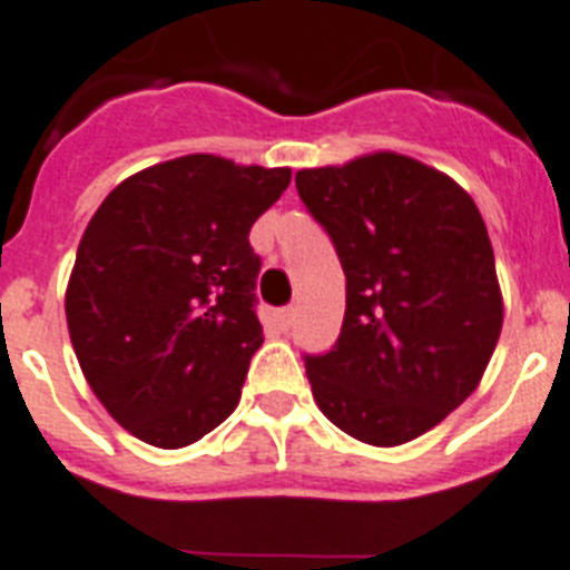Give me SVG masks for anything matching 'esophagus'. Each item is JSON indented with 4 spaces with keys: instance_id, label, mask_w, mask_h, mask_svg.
I'll return each mask as SVG.
<instances>
[{
    "instance_id": "obj_1",
    "label": "esophagus",
    "mask_w": 570,
    "mask_h": 570,
    "mask_svg": "<svg viewBox=\"0 0 570 570\" xmlns=\"http://www.w3.org/2000/svg\"><path fill=\"white\" fill-rule=\"evenodd\" d=\"M295 313H298V309H295V304L284 307L281 313H277V324H281L284 330H289V327H293V322H295Z\"/></svg>"
}]
</instances>
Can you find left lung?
Wrapping results in <instances>:
<instances>
[{
  "label": "left lung",
  "instance_id": "left-lung-1",
  "mask_svg": "<svg viewBox=\"0 0 570 570\" xmlns=\"http://www.w3.org/2000/svg\"><path fill=\"white\" fill-rule=\"evenodd\" d=\"M344 269V322L304 353L318 409L351 438L400 446L475 391L501 333L490 234L434 167L374 153L295 174Z\"/></svg>",
  "mask_w": 570,
  "mask_h": 570
}]
</instances>
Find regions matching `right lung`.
<instances>
[{
  "label": "right lung",
  "mask_w": 570,
  "mask_h": 570,
  "mask_svg": "<svg viewBox=\"0 0 570 570\" xmlns=\"http://www.w3.org/2000/svg\"><path fill=\"white\" fill-rule=\"evenodd\" d=\"M289 179L194 153L124 179L89 219L66 322L89 389L138 440L188 446L240 403L263 344L248 232Z\"/></svg>",
  "instance_id": "obj_1"
}]
</instances>
